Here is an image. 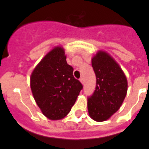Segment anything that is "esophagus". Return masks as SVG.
Segmentation results:
<instances>
[{"label":"esophagus","mask_w":149,"mask_h":149,"mask_svg":"<svg viewBox=\"0 0 149 149\" xmlns=\"http://www.w3.org/2000/svg\"><path fill=\"white\" fill-rule=\"evenodd\" d=\"M80 81H81V82L83 84H84V77H81V78H80Z\"/></svg>","instance_id":"1"}]
</instances>
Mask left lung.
Returning a JSON list of instances; mask_svg holds the SVG:
<instances>
[{"mask_svg": "<svg viewBox=\"0 0 149 149\" xmlns=\"http://www.w3.org/2000/svg\"><path fill=\"white\" fill-rule=\"evenodd\" d=\"M92 66L96 86L93 95L88 97V111L93 120L103 122L122 105L127 93V79L116 62L104 51L96 54Z\"/></svg>", "mask_w": 149, "mask_h": 149, "instance_id": "obj_1", "label": "left lung"}]
</instances>
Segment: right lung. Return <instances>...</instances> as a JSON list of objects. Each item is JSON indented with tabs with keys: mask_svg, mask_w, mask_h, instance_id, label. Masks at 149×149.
Wrapping results in <instances>:
<instances>
[{
	"mask_svg": "<svg viewBox=\"0 0 149 149\" xmlns=\"http://www.w3.org/2000/svg\"><path fill=\"white\" fill-rule=\"evenodd\" d=\"M64 50L56 47L45 56L30 77L34 99L42 113L51 120L65 116L74 104L83 85L73 76Z\"/></svg>",
	"mask_w": 149,
	"mask_h": 149,
	"instance_id": "add662e5",
	"label": "right lung"
}]
</instances>
